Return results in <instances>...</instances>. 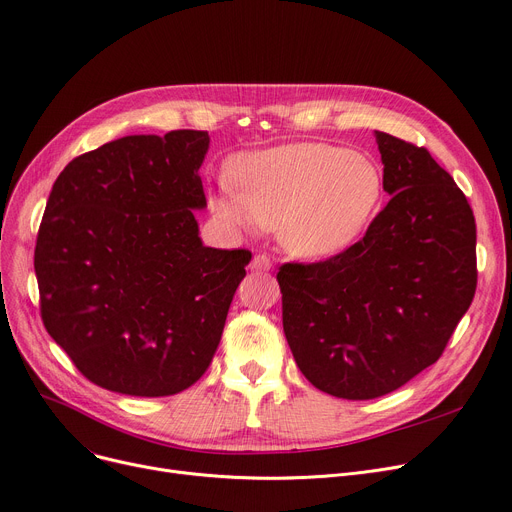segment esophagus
Instances as JSON below:
<instances>
[{"label":"esophagus","mask_w":512,"mask_h":512,"mask_svg":"<svg viewBox=\"0 0 512 512\" xmlns=\"http://www.w3.org/2000/svg\"><path fill=\"white\" fill-rule=\"evenodd\" d=\"M251 270L253 272H270L272 270V257L267 253H257L251 259Z\"/></svg>","instance_id":"esophagus-1"}]
</instances>
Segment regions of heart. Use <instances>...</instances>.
Instances as JSON below:
<instances>
[{
  "instance_id": "b5f03b06",
  "label": "heart",
  "mask_w": 512,
  "mask_h": 512,
  "mask_svg": "<svg viewBox=\"0 0 512 512\" xmlns=\"http://www.w3.org/2000/svg\"><path fill=\"white\" fill-rule=\"evenodd\" d=\"M211 199L215 218L232 228L280 230L301 257L344 251L378 211L384 178L371 159L326 143L282 145L234 161Z\"/></svg>"
}]
</instances>
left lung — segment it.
Segmentation results:
<instances>
[{"label": "left lung", "mask_w": 512, "mask_h": 512, "mask_svg": "<svg viewBox=\"0 0 512 512\" xmlns=\"http://www.w3.org/2000/svg\"><path fill=\"white\" fill-rule=\"evenodd\" d=\"M388 205L365 236L315 263H282V324L321 392L390 394L434 365L477 288L473 209L425 147L375 130Z\"/></svg>", "instance_id": "obj_1"}]
</instances>
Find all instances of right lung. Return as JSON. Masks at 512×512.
<instances>
[{
  "label": "right lung",
  "instance_id": "1",
  "mask_svg": "<svg viewBox=\"0 0 512 512\" xmlns=\"http://www.w3.org/2000/svg\"><path fill=\"white\" fill-rule=\"evenodd\" d=\"M205 130L134 134L74 157L47 199L35 274L41 319L105 390L172 396L207 371L247 249L203 247Z\"/></svg>",
  "mask_w": 512,
  "mask_h": 512
}]
</instances>
